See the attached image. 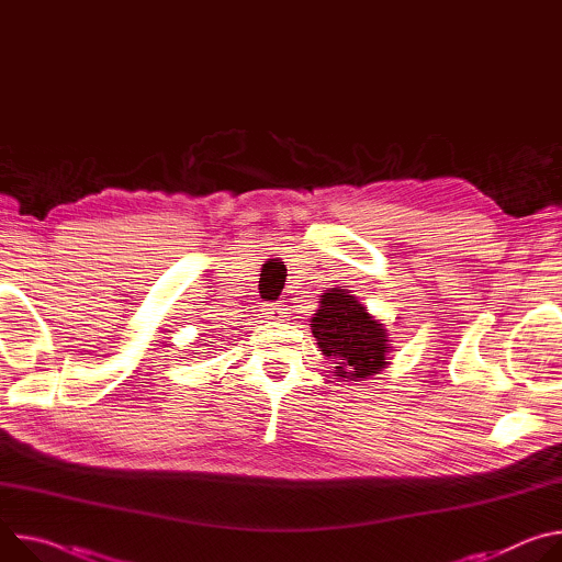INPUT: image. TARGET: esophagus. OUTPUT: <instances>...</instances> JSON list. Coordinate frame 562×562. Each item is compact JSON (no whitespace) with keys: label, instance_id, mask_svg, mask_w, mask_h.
Listing matches in <instances>:
<instances>
[{"label":"esophagus","instance_id":"1","mask_svg":"<svg viewBox=\"0 0 562 562\" xmlns=\"http://www.w3.org/2000/svg\"><path fill=\"white\" fill-rule=\"evenodd\" d=\"M263 315H266L268 319H277V317H281V307H279L277 303H266V305H263Z\"/></svg>","mask_w":562,"mask_h":562}]
</instances>
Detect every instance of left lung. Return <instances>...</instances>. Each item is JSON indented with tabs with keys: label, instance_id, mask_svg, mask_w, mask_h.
Masks as SVG:
<instances>
[{
	"label": "left lung",
	"instance_id": "obj_1",
	"mask_svg": "<svg viewBox=\"0 0 562 562\" xmlns=\"http://www.w3.org/2000/svg\"><path fill=\"white\" fill-rule=\"evenodd\" d=\"M307 326L333 363L335 380L363 382L370 375H380V370L391 363L389 328L344 285L322 292L319 307Z\"/></svg>",
	"mask_w": 562,
	"mask_h": 562
}]
</instances>
